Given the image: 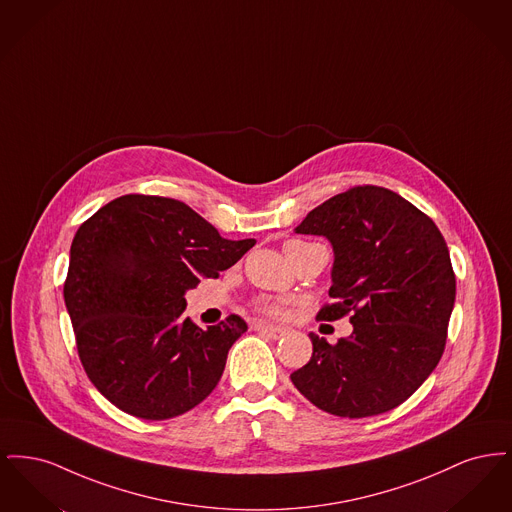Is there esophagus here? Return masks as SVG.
Here are the masks:
<instances>
[{"mask_svg":"<svg viewBox=\"0 0 512 512\" xmlns=\"http://www.w3.org/2000/svg\"><path fill=\"white\" fill-rule=\"evenodd\" d=\"M255 330L270 340H280L286 336V328H278V326H270V324H255Z\"/></svg>","mask_w":512,"mask_h":512,"instance_id":"esophagus-1","label":"esophagus"}]
</instances>
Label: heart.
I'll return each instance as SVG.
<instances>
[{"mask_svg": "<svg viewBox=\"0 0 512 512\" xmlns=\"http://www.w3.org/2000/svg\"><path fill=\"white\" fill-rule=\"evenodd\" d=\"M303 244H305V242L293 240V242H288L286 247H290V245ZM259 311H261V313H265L267 317L284 318L288 315V305H286L284 301H270V299H263V301H259Z\"/></svg>", "mask_w": 512, "mask_h": 512, "instance_id": "b5f03b06", "label": "heart"}]
</instances>
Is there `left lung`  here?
<instances>
[{"label": "left lung", "instance_id": "1", "mask_svg": "<svg viewBox=\"0 0 512 512\" xmlns=\"http://www.w3.org/2000/svg\"><path fill=\"white\" fill-rule=\"evenodd\" d=\"M297 234L334 247L330 297L317 320L347 317L353 334L330 345L311 334L313 357L293 386L345 418L388 413L438 366L457 282L434 220L401 195L355 186L313 209Z\"/></svg>", "mask_w": 512, "mask_h": 512}]
</instances>
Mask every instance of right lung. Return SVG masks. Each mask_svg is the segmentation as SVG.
Returning a JSON list of instances; mask_svg holds the SVG:
<instances>
[{
    "label": "right lung",
    "instance_id": "right-lung-1",
    "mask_svg": "<svg viewBox=\"0 0 512 512\" xmlns=\"http://www.w3.org/2000/svg\"><path fill=\"white\" fill-rule=\"evenodd\" d=\"M253 245L224 240L186 203L161 195H122L82 222L63 295L99 393L124 413L167 420L215 390L247 324L230 315L201 330L182 315L184 293Z\"/></svg>",
    "mask_w": 512,
    "mask_h": 512
}]
</instances>
